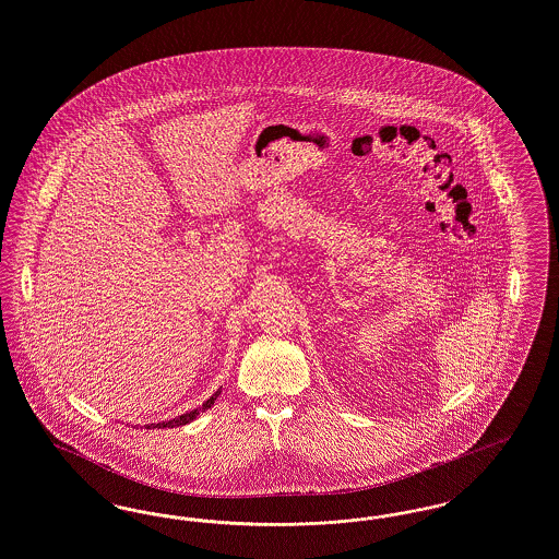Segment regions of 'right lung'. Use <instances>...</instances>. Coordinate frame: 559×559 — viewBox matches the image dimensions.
<instances>
[{
    "label": "right lung",
    "instance_id": "right-lung-1",
    "mask_svg": "<svg viewBox=\"0 0 559 559\" xmlns=\"http://www.w3.org/2000/svg\"><path fill=\"white\" fill-rule=\"evenodd\" d=\"M219 396V390L213 394L212 399L207 400V402H203V406H199V408H194V411H188V413H185V415H180V417H176V419H169V421H163V424H151L148 429L153 427H180V426H187V424H190V421H194L197 417H199V413H205L207 408H212L213 406V400L217 399Z\"/></svg>",
    "mask_w": 559,
    "mask_h": 559
}]
</instances>
